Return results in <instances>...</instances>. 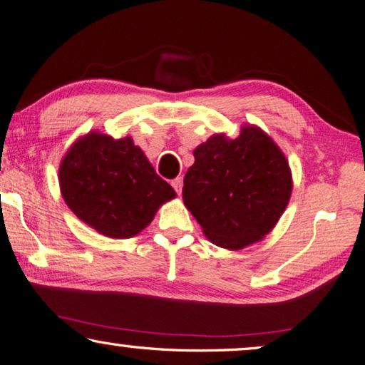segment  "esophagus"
Segmentation results:
<instances>
[{
	"label": "esophagus",
	"instance_id": "esophagus-1",
	"mask_svg": "<svg viewBox=\"0 0 365 365\" xmlns=\"http://www.w3.org/2000/svg\"><path fill=\"white\" fill-rule=\"evenodd\" d=\"M171 185H173V189L176 190L178 195L182 194V178L181 176H178L176 180L171 181Z\"/></svg>",
	"mask_w": 365,
	"mask_h": 365
}]
</instances>
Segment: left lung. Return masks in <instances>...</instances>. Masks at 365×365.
<instances>
[{"label":"left lung","mask_w":365,"mask_h":365,"mask_svg":"<svg viewBox=\"0 0 365 365\" xmlns=\"http://www.w3.org/2000/svg\"><path fill=\"white\" fill-rule=\"evenodd\" d=\"M182 198L205 235L242 250L270 232L289 202L292 181L284 154L257 127L238 138L215 135L194 150Z\"/></svg>","instance_id":"left-lung-1"}]
</instances>
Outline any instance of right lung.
Wrapping results in <instances>:
<instances>
[{
  "mask_svg": "<svg viewBox=\"0 0 365 365\" xmlns=\"http://www.w3.org/2000/svg\"><path fill=\"white\" fill-rule=\"evenodd\" d=\"M60 189L66 205L95 230L130 238L149 225L155 211L176 197L132 138L88 133L61 160Z\"/></svg>",
  "mask_w": 365,
  "mask_h": 365,
  "instance_id": "1",
  "label": "right lung"
}]
</instances>
